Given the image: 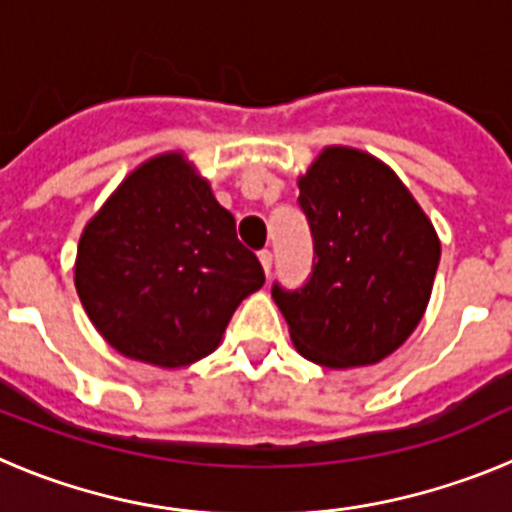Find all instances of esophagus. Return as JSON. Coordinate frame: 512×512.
<instances>
[{
  "instance_id": "esophagus-1",
  "label": "esophagus",
  "mask_w": 512,
  "mask_h": 512,
  "mask_svg": "<svg viewBox=\"0 0 512 512\" xmlns=\"http://www.w3.org/2000/svg\"><path fill=\"white\" fill-rule=\"evenodd\" d=\"M259 261H261V266H264L266 277H269V274H271V261H274V253H271L269 248H264V251H259Z\"/></svg>"
}]
</instances>
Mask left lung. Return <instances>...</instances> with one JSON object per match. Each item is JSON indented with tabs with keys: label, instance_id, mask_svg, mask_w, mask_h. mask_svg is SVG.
Returning <instances> with one entry per match:
<instances>
[{
	"label": "left lung",
	"instance_id": "8db88e82",
	"mask_svg": "<svg viewBox=\"0 0 512 512\" xmlns=\"http://www.w3.org/2000/svg\"><path fill=\"white\" fill-rule=\"evenodd\" d=\"M312 233V274L300 289L274 282L271 297L305 359L330 369L369 366L418 328L441 243L390 166L330 146L300 176Z\"/></svg>",
	"mask_w": 512,
	"mask_h": 512
}]
</instances>
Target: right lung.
I'll return each mask as SVG.
<instances>
[{
	"mask_svg": "<svg viewBox=\"0 0 512 512\" xmlns=\"http://www.w3.org/2000/svg\"><path fill=\"white\" fill-rule=\"evenodd\" d=\"M264 279L233 215L182 153L140 164L112 192L81 233L74 269L104 341L164 369L212 354Z\"/></svg>",
	"mask_w": 512,
	"mask_h": 512,
	"instance_id": "add662e5",
	"label": "right lung"
}]
</instances>
